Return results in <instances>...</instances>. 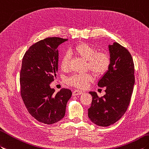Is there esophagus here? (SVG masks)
I'll return each mask as SVG.
<instances>
[{"mask_svg":"<svg viewBox=\"0 0 149 149\" xmlns=\"http://www.w3.org/2000/svg\"><path fill=\"white\" fill-rule=\"evenodd\" d=\"M82 94V92L81 91H79V90H75L73 91V93H72V95L73 96H77V95H80Z\"/></svg>","mask_w":149,"mask_h":149,"instance_id":"1","label":"esophagus"}]
</instances>
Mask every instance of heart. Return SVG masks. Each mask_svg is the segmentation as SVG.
I'll use <instances>...</instances> for the list:
<instances>
[{
    "label": "heart",
    "mask_w": 149,
    "mask_h": 149,
    "mask_svg": "<svg viewBox=\"0 0 149 149\" xmlns=\"http://www.w3.org/2000/svg\"><path fill=\"white\" fill-rule=\"evenodd\" d=\"M72 51L78 56L87 61V67L97 77L105 74L110 66V58L108 54L103 52H96L95 48L85 42L77 44L72 47ZM70 55L64 54L60 60V67L62 70L68 68ZM93 81L91 74H74L67 79V84L77 88L83 89L88 86V83Z\"/></svg>",
    "instance_id": "b5f03b06"
}]
</instances>
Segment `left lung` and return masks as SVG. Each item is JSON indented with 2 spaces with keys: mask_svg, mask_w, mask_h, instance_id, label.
<instances>
[{
  "mask_svg": "<svg viewBox=\"0 0 149 149\" xmlns=\"http://www.w3.org/2000/svg\"><path fill=\"white\" fill-rule=\"evenodd\" d=\"M109 48V70L98 82L99 87L105 88V95L99 97L95 92H89L93 98L88 110L91 121L103 127L116 123L125 113L134 84V67L130 52L117 42Z\"/></svg>",
  "mask_w": 149,
  "mask_h": 149,
  "instance_id": "left-lung-1",
  "label": "left lung"
}]
</instances>
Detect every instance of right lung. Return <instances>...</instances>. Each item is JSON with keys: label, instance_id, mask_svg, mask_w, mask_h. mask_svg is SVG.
Instances as JSON below:
<instances>
[{"label": "right lung", "instance_id": "add662e5", "mask_svg": "<svg viewBox=\"0 0 149 149\" xmlns=\"http://www.w3.org/2000/svg\"><path fill=\"white\" fill-rule=\"evenodd\" d=\"M68 39L47 37L32 45L23 58L20 70V93L30 114L37 120L52 124L63 118L72 93L61 89L55 93L50 84L58 66L57 47Z\"/></svg>", "mask_w": 149, "mask_h": 149}]
</instances>
